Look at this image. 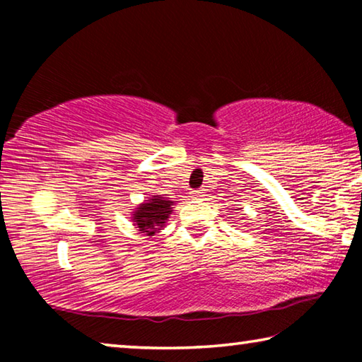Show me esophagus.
I'll list each match as a JSON object with an SVG mask.
<instances>
[{
    "label": "esophagus",
    "mask_w": 362,
    "mask_h": 362,
    "mask_svg": "<svg viewBox=\"0 0 362 362\" xmlns=\"http://www.w3.org/2000/svg\"><path fill=\"white\" fill-rule=\"evenodd\" d=\"M192 196L196 199H199V198H203V196H206V192L204 189H194V192H192Z\"/></svg>",
    "instance_id": "34e87169"
}]
</instances>
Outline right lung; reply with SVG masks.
Listing matches in <instances>:
<instances>
[{
    "mask_svg": "<svg viewBox=\"0 0 362 362\" xmlns=\"http://www.w3.org/2000/svg\"><path fill=\"white\" fill-rule=\"evenodd\" d=\"M174 201L164 198L161 194H153L151 198L140 203L131 214L132 225L146 236H155L168 223L173 214Z\"/></svg>",
    "mask_w": 362,
    "mask_h": 362,
    "instance_id": "1",
    "label": "right lung"
}]
</instances>
